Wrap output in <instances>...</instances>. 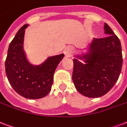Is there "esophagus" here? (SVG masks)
Returning a JSON list of instances; mask_svg holds the SVG:
<instances>
[{
    "mask_svg": "<svg viewBox=\"0 0 127 127\" xmlns=\"http://www.w3.org/2000/svg\"><path fill=\"white\" fill-rule=\"evenodd\" d=\"M73 53V48L72 46H68L67 48H66L65 51H64V53L65 55L68 57H69L70 55H72V53Z\"/></svg>",
    "mask_w": 127,
    "mask_h": 127,
    "instance_id": "esophagus-1",
    "label": "esophagus"
}]
</instances>
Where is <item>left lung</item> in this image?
<instances>
[{
    "label": "left lung",
    "instance_id": "obj_1",
    "mask_svg": "<svg viewBox=\"0 0 127 127\" xmlns=\"http://www.w3.org/2000/svg\"><path fill=\"white\" fill-rule=\"evenodd\" d=\"M104 30L106 36L93 38L89 44L88 53L77 56L85 64L73 59L72 81L76 90L87 97L96 98L107 93L121 72V42L106 23Z\"/></svg>",
    "mask_w": 127,
    "mask_h": 127
}]
</instances>
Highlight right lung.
Masks as SVG:
<instances>
[{
	"label": "right lung",
	"mask_w": 127,
	"mask_h": 127,
	"mask_svg": "<svg viewBox=\"0 0 127 127\" xmlns=\"http://www.w3.org/2000/svg\"><path fill=\"white\" fill-rule=\"evenodd\" d=\"M22 27L10 43L5 61V71L13 89L29 99L44 97L51 91L53 75L64 54L48 57L42 64L33 66L27 59L23 50L25 29Z\"/></svg>",
	"instance_id": "right-lung-1"
}]
</instances>
